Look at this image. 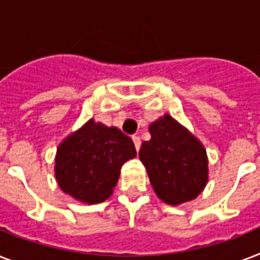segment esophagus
<instances>
[{
  "label": "esophagus",
  "instance_id": "obj_1",
  "mask_svg": "<svg viewBox=\"0 0 260 260\" xmlns=\"http://www.w3.org/2000/svg\"><path fill=\"white\" fill-rule=\"evenodd\" d=\"M132 140H134V144H135V148H136V151L140 150V146H142V140H140V138H139V136H134V138H132Z\"/></svg>",
  "mask_w": 260,
  "mask_h": 260
}]
</instances>
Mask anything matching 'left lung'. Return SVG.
<instances>
[{"label": "left lung", "mask_w": 260, "mask_h": 260, "mask_svg": "<svg viewBox=\"0 0 260 260\" xmlns=\"http://www.w3.org/2000/svg\"><path fill=\"white\" fill-rule=\"evenodd\" d=\"M148 131L151 139L143 142L139 159L156 196L174 206L197 198L209 178L205 147L170 114L151 122Z\"/></svg>", "instance_id": "obj_1"}]
</instances>
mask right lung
<instances>
[{"instance_id":"1","label":"right lung","mask_w":260,"mask_h":260,"mask_svg":"<svg viewBox=\"0 0 260 260\" xmlns=\"http://www.w3.org/2000/svg\"><path fill=\"white\" fill-rule=\"evenodd\" d=\"M135 156L131 138L90 118L56 148L55 178L63 193L77 201L100 204L112 196L121 166Z\"/></svg>"}]
</instances>
